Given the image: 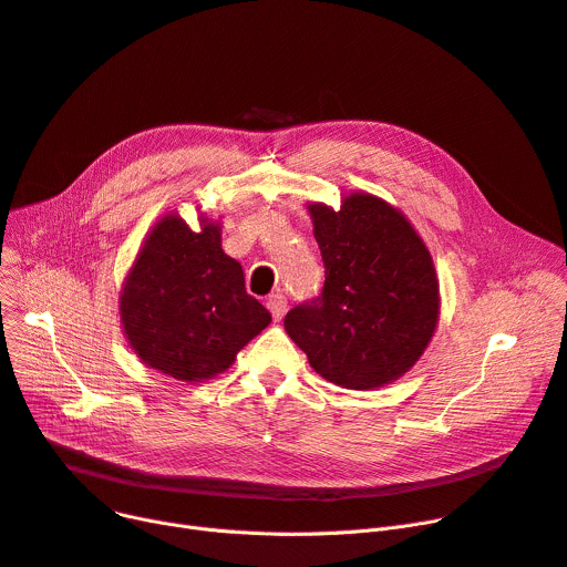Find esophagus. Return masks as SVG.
<instances>
[{
	"mask_svg": "<svg viewBox=\"0 0 567 567\" xmlns=\"http://www.w3.org/2000/svg\"><path fill=\"white\" fill-rule=\"evenodd\" d=\"M266 308L271 310V315H274L276 321H280V319L285 317V310H287V299H285L282 293H271V296H268V299H266Z\"/></svg>",
	"mask_w": 567,
	"mask_h": 567,
	"instance_id": "34e87169",
	"label": "esophagus"
}]
</instances>
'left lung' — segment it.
Listing matches in <instances>:
<instances>
[{
  "mask_svg": "<svg viewBox=\"0 0 567 567\" xmlns=\"http://www.w3.org/2000/svg\"><path fill=\"white\" fill-rule=\"evenodd\" d=\"M306 208L326 280L317 301L287 312L285 331L326 381L381 389L419 363L436 331L432 255L400 208L377 195L349 193L340 208Z\"/></svg>",
  "mask_w": 567,
  "mask_h": 567,
  "instance_id": "obj_1",
  "label": "left lung"
}]
</instances>
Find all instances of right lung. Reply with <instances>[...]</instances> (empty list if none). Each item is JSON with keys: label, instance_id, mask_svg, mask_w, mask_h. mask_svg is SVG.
I'll return each mask as SVG.
<instances>
[{"label": "right lung", "instance_id": "obj_1", "mask_svg": "<svg viewBox=\"0 0 567 567\" xmlns=\"http://www.w3.org/2000/svg\"><path fill=\"white\" fill-rule=\"evenodd\" d=\"M190 229L165 214L131 266L118 293L122 329L137 359L176 381L223 374L268 323V312L246 291L244 268L225 255L220 223L199 214Z\"/></svg>", "mask_w": 567, "mask_h": 567}]
</instances>
